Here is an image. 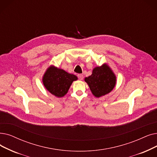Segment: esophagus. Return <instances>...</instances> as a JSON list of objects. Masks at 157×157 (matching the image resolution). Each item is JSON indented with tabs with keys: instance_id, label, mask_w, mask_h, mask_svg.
<instances>
[{
	"instance_id": "esophagus-1",
	"label": "esophagus",
	"mask_w": 157,
	"mask_h": 157,
	"mask_svg": "<svg viewBox=\"0 0 157 157\" xmlns=\"http://www.w3.org/2000/svg\"><path fill=\"white\" fill-rule=\"evenodd\" d=\"M78 78L80 80H83V75H82V74H78Z\"/></svg>"
}]
</instances>
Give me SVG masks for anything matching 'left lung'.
Instances as JSON below:
<instances>
[{"label": "left lung", "mask_w": 157, "mask_h": 157, "mask_svg": "<svg viewBox=\"0 0 157 157\" xmlns=\"http://www.w3.org/2000/svg\"><path fill=\"white\" fill-rule=\"evenodd\" d=\"M85 81L90 87L92 93L96 98L110 92L116 83V77L107 65L94 69L91 76L85 78Z\"/></svg>", "instance_id": "obj_1"}]
</instances>
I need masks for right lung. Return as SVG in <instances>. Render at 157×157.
Masks as SVG:
<instances>
[{
	"instance_id": "1",
	"label": "right lung",
	"mask_w": 157,
	"mask_h": 157,
	"mask_svg": "<svg viewBox=\"0 0 157 157\" xmlns=\"http://www.w3.org/2000/svg\"><path fill=\"white\" fill-rule=\"evenodd\" d=\"M77 79L75 75L51 66L43 77V83L46 89L52 94L61 98L67 93L73 81Z\"/></svg>"
}]
</instances>
